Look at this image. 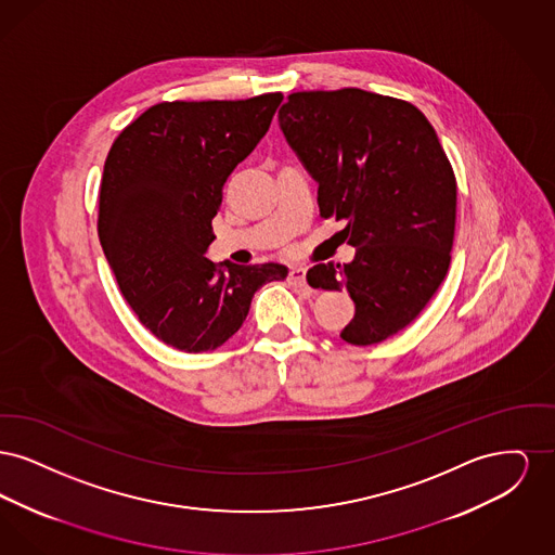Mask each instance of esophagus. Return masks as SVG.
Listing matches in <instances>:
<instances>
[{
	"mask_svg": "<svg viewBox=\"0 0 555 555\" xmlns=\"http://www.w3.org/2000/svg\"><path fill=\"white\" fill-rule=\"evenodd\" d=\"M306 272H308V268H304V266H293L289 270L291 285H295V287H308V283H306Z\"/></svg>",
	"mask_w": 555,
	"mask_h": 555,
	"instance_id": "1",
	"label": "esophagus"
}]
</instances>
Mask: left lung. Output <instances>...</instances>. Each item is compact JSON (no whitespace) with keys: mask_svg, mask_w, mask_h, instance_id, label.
I'll list each match as a JSON object with an SVG mask.
<instances>
[{"mask_svg":"<svg viewBox=\"0 0 555 555\" xmlns=\"http://www.w3.org/2000/svg\"><path fill=\"white\" fill-rule=\"evenodd\" d=\"M279 127L318 183L320 216L344 220L356 247L351 262L312 266L306 279L353 299L344 341L380 344L448 274L457 186L439 137L418 107L362 89L293 93Z\"/></svg>","mask_w":555,"mask_h":555,"instance_id":"left-lung-1","label":"left lung"}]
</instances>
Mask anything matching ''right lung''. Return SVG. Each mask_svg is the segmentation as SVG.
<instances>
[{"instance_id": "1", "label": "right lung", "mask_w": 555, "mask_h": 555, "mask_svg": "<svg viewBox=\"0 0 555 555\" xmlns=\"http://www.w3.org/2000/svg\"><path fill=\"white\" fill-rule=\"evenodd\" d=\"M281 93L238 102H164L118 134L100 186L98 231L141 324L186 353L229 341L283 264L218 268L206 258L222 186L270 129Z\"/></svg>"}]
</instances>
